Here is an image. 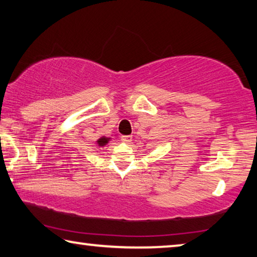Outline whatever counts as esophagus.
I'll use <instances>...</instances> for the list:
<instances>
[{
    "label": "esophagus",
    "instance_id": "obj_1",
    "mask_svg": "<svg viewBox=\"0 0 257 257\" xmlns=\"http://www.w3.org/2000/svg\"><path fill=\"white\" fill-rule=\"evenodd\" d=\"M133 140V136L132 135H128V136H121V142L122 143H125V144H129L130 142Z\"/></svg>",
    "mask_w": 257,
    "mask_h": 257
}]
</instances>
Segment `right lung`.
<instances>
[{"label":"right lung","instance_id":"obj_1","mask_svg":"<svg viewBox=\"0 0 257 257\" xmlns=\"http://www.w3.org/2000/svg\"><path fill=\"white\" fill-rule=\"evenodd\" d=\"M107 142H108V138L101 137V138H99L98 141H97V143H98L99 146H103V145H105V144H107Z\"/></svg>","mask_w":257,"mask_h":257}]
</instances>
